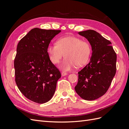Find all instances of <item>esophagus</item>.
I'll list each match as a JSON object with an SVG mask.
<instances>
[{
  "label": "esophagus",
  "mask_w": 129,
  "mask_h": 129,
  "mask_svg": "<svg viewBox=\"0 0 129 129\" xmlns=\"http://www.w3.org/2000/svg\"><path fill=\"white\" fill-rule=\"evenodd\" d=\"M67 75H68V74L67 73H64V72H62L61 73V75L62 76H66Z\"/></svg>",
  "instance_id": "esophagus-1"
}]
</instances>
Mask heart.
Here are the masks:
<instances>
[{"label": "heart", "mask_w": 129, "mask_h": 129, "mask_svg": "<svg viewBox=\"0 0 129 129\" xmlns=\"http://www.w3.org/2000/svg\"><path fill=\"white\" fill-rule=\"evenodd\" d=\"M47 52L50 61L53 64L59 63L64 56V59L59 65L63 71H69L77 64L82 65L86 62L91 54V47L87 41L75 37H63L58 38L56 44H49Z\"/></svg>", "instance_id": "heart-1"}]
</instances>
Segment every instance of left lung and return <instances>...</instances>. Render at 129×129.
Wrapping results in <instances>:
<instances>
[{"mask_svg":"<svg viewBox=\"0 0 129 129\" xmlns=\"http://www.w3.org/2000/svg\"><path fill=\"white\" fill-rule=\"evenodd\" d=\"M91 46L89 63L78 72L75 90L82 99L92 101L104 95L116 72L117 55L111 42L96 31L89 29L79 32Z\"/></svg>","mask_w":129,"mask_h":129,"instance_id":"8db88e82","label":"left lung"}]
</instances>
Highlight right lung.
I'll return each mask as SVG.
<instances>
[{
  "mask_svg": "<svg viewBox=\"0 0 129 129\" xmlns=\"http://www.w3.org/2000/svg\"><path fill=\"white\" fill-rule=\"evenodd\" d=\"M60 32L34 28L18 44L14 61L15 81L19 90L33 102L42 104L49 101L61 77L47 52L50 41Z\"/></svg>",
  "mask_w": 129,
  "mask_h": 129,
  "instance_id": "1",
  "label": "right lung"
}]
</instances>
